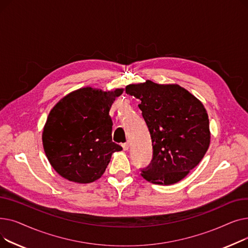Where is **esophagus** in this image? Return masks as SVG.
I'll return each instance as SVG.
<instances>
[{
	"mask_svg": "<svg viewBox=\"0 0 248 248\" xmlns=\"http://www.w3.org/2000/svg\"><path fill=\"white\" fill-rule=\"evenodd\" d=\"M123 149L124 151H127L129 149V142L128 141H126V142H124V144H123Z\"/></svg>",
	"mask_w": 248,
	"mask_h": 248,
	"instance_id": "34e87169",
	"label": "esophagus"
}]
</instances>
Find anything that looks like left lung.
<instances>
[{
  "mask_svg": "<svg viewBox=\"0 0 248 248\" xmlns=\"http://www.w3.org/2000/svg\"><path fill=\"white\" fill-rule=\"evenodd\" d=\"M125 93L140 100L139 108L152 139L153 158L140 169L141 176L152 183H177L200 163L210 144L203 104L177 84L148 80L127 85Z\"/></svg>",
  "mask_w": 248,
  "mask_h": 248,
  "instance_id": "obj_1",
  "label": "left lung"
}]
</instances>
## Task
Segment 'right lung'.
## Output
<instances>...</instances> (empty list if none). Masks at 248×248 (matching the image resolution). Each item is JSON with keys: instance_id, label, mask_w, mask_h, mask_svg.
Segmentation results:
<instances>
[{"instance_id": "obj_1", "label": "right lung", "mask_w": 248, "mask_h": 248, "mask_svg": "<svg viewBox=\"0 0 248 248\" xmlns=\"http://www.w3.org/2000/svg\"><path fill=\"white\" fill-rule=\"evenodd\" d=\"M123 89L104 93L80 88L63 97L50 111L42 135L43 147L54 170L76 183H90L106 171L114 152L109 109Z\"/></svg>"}]
</instances>
